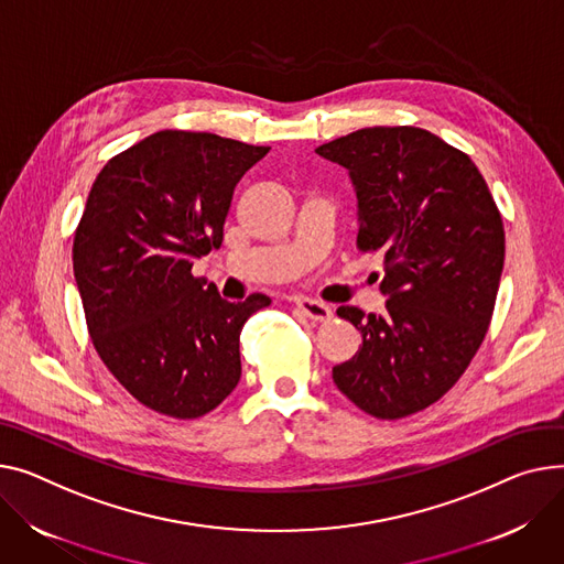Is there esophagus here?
Returning <instances> with one entry per match:
<instances>
[{
    "label": "esophagus",
    "mask_w": 564,
    "mask_h": 564,
    "mask_svg": "<svg viewBox=\"0 0 564 564\" xmlns=\"http://www.w3.org/2000/svg\"><path fill=\"white\" fill-rule=\"evenodd\" d=\"M294 304H296L299 311H302L313 322H328L333 317V311L326 304L315 302V299H296Z\"/></svg>",
    "instance_id": "34e87169"
}]
</instances>
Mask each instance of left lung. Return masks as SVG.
Returning a JSON list of instances; mask_svg holds the SVG:
<instances>
[{"mask_svg":"<svg viewBox=\"0 0 564 564\" xmlns=\"http://www.w3.org/2000/svg\"><path fill=\"white\" fill-rule=\"evenodd\" d=\"M315 152L349 170L358 249L383 256L386 315L340 306L360 351L333 367L349 401L401 420L452 390L490 328L503 272L501 213L474 161L417 127H371Z\"/></svg>","mask_w":564,"mask_h":564,"instance_id":"1","label":"left lung"}]
</instances>
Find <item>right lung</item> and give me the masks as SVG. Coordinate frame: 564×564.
<instances>
[{"label": "right lung", "instance_id": "right-lung-1", "mask_svg": "<svg viewBox=\"0 0 564 564\" xmlns=\"http://www.w3.org/2000/svg\"><path fill=\"white\" fill-rule=\"evenodd\" d=\"M270 152L165 129L97 174L72 262L90 340L120 386L161 415L197 420L240 381V330L265 294L231 304L193 262L224 240L234 191Z\"/></svg>", "mask_w": 564, "mask_h": 564}]
</instances>
